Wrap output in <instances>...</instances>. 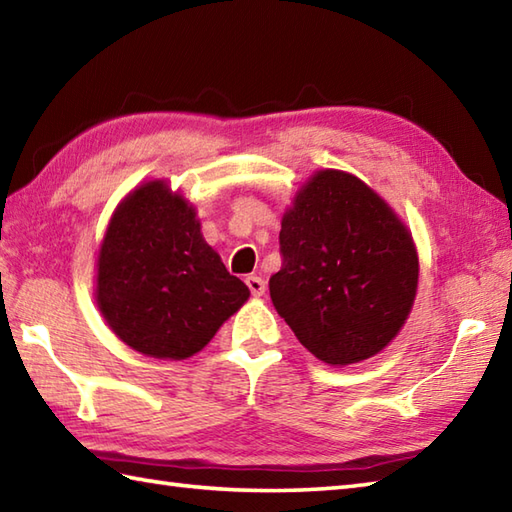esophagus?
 <instances>
[{
    "label": "esophagus",
    "instance_id": "esophagus-1",
    "mask_svg": "<svg viewBox=\"0 0 512 512\" xmlns=\"http://www.w3.org/2000/svg\"><path fill=\"white\" fill-rule=\"evenodd\" d=\"M246 286L250 288V295H253V297H264L266 281L262 277H257V275L246 277Z\"/></svg>",
    "mask_w": 512,
    "mask_h": 512
}]
</instances>
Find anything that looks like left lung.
I'll use <instances>...</instances> for the list:
<instances>
[{"mask_svg": "<svg viewBox=\"0 0 512 512\" xmlns=\"http://www.w3.org/2000/svg\"><path fill=\"white\" fill-rule=\"evenodd\" d=\"M270 299L299 343L352 365L396 339L418 290V250L398 213L339 169L314 171L281 217Z\"/></svg>", "mask_w": 512, "mask_h": 512, "instance_id": "8db88e82", "label": "left lung"}]
</instances>
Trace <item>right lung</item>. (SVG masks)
I'll list each match as a JSON object with an SVG mask.
<instances>
[{"instance_id": "1", "label": "right lung", "mask_w": 512, "mask_h": 512, "mask_svg": "<svg viewBox=\"0 0 512 512\" xmlns=\"http://www.w3.org/2000/svg\"><path fill=\"white\" fill-rule=\"evenodd\" d=\"M195 206L167 180L118 202L96 255L94 299L132 350L184 361L244 306L250 290L206 244Z\"/></svg>"}]
</instances>
